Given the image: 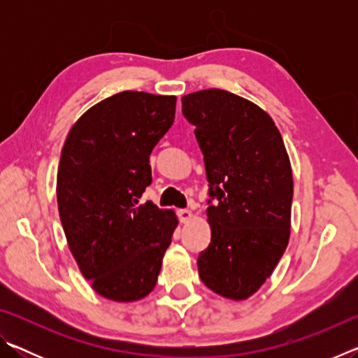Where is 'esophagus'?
Here are the masks:
<instances>
[{
    "mask_svg": "<svg viewBox=\"0 0 358 358\" xmlns=\"http://www.w3.org/2000/svg\"><path fill=\"white\" fill-rule=\"evenodd\" d=\"M178 217L181 222H189L192 220V211L191 210H178Z\"/></svg>",
    "mask_w": 358,
    "mask_h": 358,
    "instance_id": "esophagus-1",
    "label": "esophagus"
}]
</instances>
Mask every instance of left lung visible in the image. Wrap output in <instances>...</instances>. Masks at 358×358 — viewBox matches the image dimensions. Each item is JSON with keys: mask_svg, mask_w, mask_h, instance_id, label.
I'll use <instances>...</instances> for the list:
<instances>
[{"mask_svg": "<svg viewBox=\"0 0 358 358\" xmlns=\"http://www.w3.org/2000/svg\"><path fill=\"white\" fill-rule=\"evenodd\" d=\"M196 126L210 197L208 248L197 259L199 276L215 294L246 300L273 273L290 237L294 180L275 121L254 102L226 90L181 98Z\"/></svg>", "mask_w": 358, "mask_h": 358, "instance_id": "obj_1", "label": "left lung"}]
</instances>
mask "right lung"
I'll use <instances>...</instances> for the list:
<instances>
[{
	"label": "right lung",
	"mask_w": 358,
	"mask_h": 358,
	"mask_svg": "<svg viewBox=\"0 0 358 358\" xmlns=\"http://www.w3.org/2000/svg\"><path fill=\"white\" fill-rule=\"evenodd\" d=\"M175 106V96L121 92L88 108L66 137L57 175L59 220L83 278L104 299L147 296L178 226L172 210L138 201Z\"/></svg>",
	"instance_id": "obj_1"
}]
</instances>
